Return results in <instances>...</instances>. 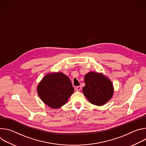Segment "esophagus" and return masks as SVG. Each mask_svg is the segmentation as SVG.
Segmentation results:
<instances>
[{
    "instance_id": "obj_1",
    "label": "esophagus",
    "mask_w": 146,
    "mask_h": 146,
    "mask_svg": "<svg viewBox=\"0 0 146 146\" xmlns=\"http://www.w3.org/2000/svg\"><path fill=\"white\" fill-rule=\"evenodd\" d=\"M81 86H77V87H76V90L77 91H80L81 90Z\"/></svg>"
}]
</instances>
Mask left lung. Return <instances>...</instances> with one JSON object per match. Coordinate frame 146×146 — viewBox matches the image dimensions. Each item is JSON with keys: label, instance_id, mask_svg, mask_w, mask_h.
Returning <instances> with one entry per match:
<instances>
[{"label": "left lung", "instance_id": "8db88e82", "mask_svg": "<svg viewBox=\"0 0 146 146\" xmlns=\"http://www.w3.org/2000/svg\"><path fill=\"white\" fill-rule=\"evenodd\" d=\"M84 82L86 86L82 88L83 94L92 105L103 106L113 97V83L103 73L90 72L85 75Z\"/></svg>", "mask_w": 146, "mask_h": 146}]
</instances>
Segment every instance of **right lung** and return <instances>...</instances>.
Masks as SVG:
<instances>
[{
    "instance_id": "right-lung-1",
    "label": "right lung",
    "mask_w": 146,
    "mask_h": 146,
    "mask_svg": "<svg viewBox=\"0 0 146 146\" xmlns=\"http://www.w3.org/2000/svg\"><path fill=\"white\" fill-rule=\"evenodd\" d=\"M74 91L69 78L59 72L47 73L37 87L39 98L52 109H59L64 106Z\"/></svg>"
}]
</instances>
